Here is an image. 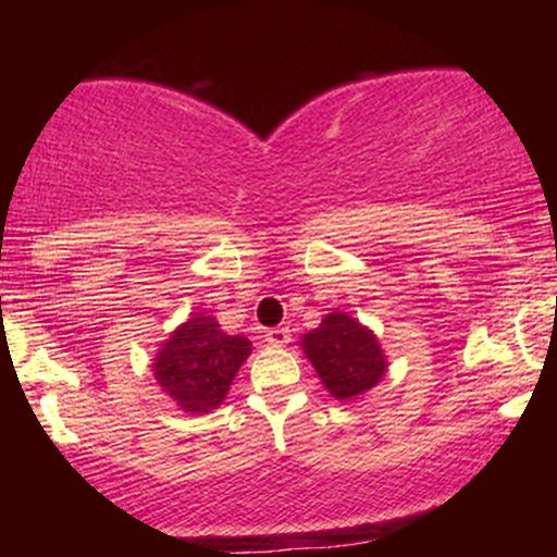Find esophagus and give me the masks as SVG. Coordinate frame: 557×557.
<instances>
[{"label": "esophagus", "instance_id": "34e87169", "mask_svg": "<svg viewBox=\"0 0 557 557\" xmlns=\"http://www.w3.org/2000/svg\"><path fill=\"white\" fill-rule=\"evenodd\" d=\"M264 341L274 345V348H280V345H287L290 343V330L287 327H274V330H267Z\"/></svg>", "mask_w": 557, "mask_h": 557}]
</instances>
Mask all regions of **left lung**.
<instances>
[{"instance_id": "left-lung-1", "label": "left lung", "mask_w": 557, "mask_h": 557, "mask_svg": "<svg viewBox=\"0 0 557 557\" xmlns=\"http://www.w3.org/2000/svg\"><path fill=\"white\" fill-rule=\"evenodd\" d=\"M300 345L337 400H350L372 389L387 369L372 332L341 311H330Z\"/></svg>"}]
</instances>
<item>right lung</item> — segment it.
<instances>
[{
	"instance_id": "obj_1",
	"label": "right lung",
	"mask_w": 557,
	"mask_h": 557,
	"mask_svg": "<svg viewBox=\"0 0 557 557\" xmlns=\"http://www.w3.org/2000/svg\"><path fill=\"white\" fill-rule=\"evenodd\" d=\"M251 354L243 335H227L212 317L196 314L159 350L154 376L185 411H212L225 400L240 363Z\"/></svg>"
}]
</instances>
